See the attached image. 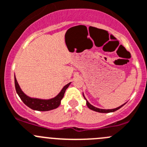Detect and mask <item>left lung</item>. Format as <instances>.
<instances>
[{
	"label": "left lung",
	"mask_w": 147,
	"mask_h": 147,
	"mask_svg": "<svg viewBox=\"0 0 147 147\" xmlns=\"http://www.w3.org/2000/svg\"><path fill=\"white\" fill-rule=\"evenodd\" d=\"M83 97H84V98L86 100V98H85L84 95H83ZM86 104L90 109L92 110V111H94L99 112V113H111V112H114V111H117V110H119V108H121L122 106H123V105H125V103H124V104H123V105H121V106L118 107V108H113V109H101V108H96V107L92 105L89 102H88V100H86Z\"/></svg>",
	"instance_id": "8db88e82"
}]
</instances>
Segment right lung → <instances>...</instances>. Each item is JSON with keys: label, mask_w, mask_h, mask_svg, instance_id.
I'll return each mask as SVG.
<instances>
[{"label": "right lung", "mask_w": 147, "mask_h": 147, "mask_svg": "<svg viewBox=\"0 0 147 147\" xmlns=\"http://www.w3.org/2000/svg\"><path fill=\"white\" fill-rule=\"evenodd\" d=\"M14 80H15L16 90L17 94L20 97L21 100L24 102L25 105L29 107L30 108L35 110V111H51V110L58 108L59 105H60L61 100L63 98L65 90H66L67 88L69 87V85L71 83V82H69V83L67 84L65 86H64L62 90L60 91V92L55 98L48 100H43L39 99V98H30V97L27 96L21 90V88H20L19 85H18V82H17L16 76H14Z\"/></svg>", "instance_id": "add662e5"}]
</instances>
